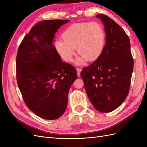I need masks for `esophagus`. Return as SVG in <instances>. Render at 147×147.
<instances>
[{"label": "esophagus", "instance_id": "obj_1", "mask_svg": "<svg viewBox=\"0 0 147 147\" xmlns=\"http://www.w3.org/2000/svg\"><path fill=\"white\" fill-rule=\"evenodd\" d=\"M81 69L79 68H77V75L78 77H80V73H81Z\"/></svg>", "mask_w": 147, "mask_h": 147}]
</instances>
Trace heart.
<instances>
[{
  "label": "heart",
  "instance_id": "heart-1",
  "mask_svg": "<svg viewBox=\"0 0 147 147\" xmlns=\"http://www.w3.org/2000/svg\"><path fill=\"white\" fill-rule=\"evenodd\" d=\"M63 39H57L55 48L65 62H71L77 50L78 55L75 63L82 65L87 61H94L103 52L105 44V30L97 22H86L71 25L63 34Z\"/></svg>",
  "mask_w": 147,
  "mask_h": 147
}]
</instances>
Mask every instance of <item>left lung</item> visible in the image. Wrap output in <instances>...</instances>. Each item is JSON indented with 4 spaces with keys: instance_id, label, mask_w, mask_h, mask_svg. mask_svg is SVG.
I'll use <instances>...</instances> for the list:
<instances>
[{
    "instance_id": "8db88e82",
    "label": "left lung",
    "mask_w": 147,
    "mask_h": 147,
    "mask_svg": "<svg viewBox=\"0 0 147 147\" xmlns=\"http://www.w3.org/2000/svg\"><path fill=\"white\" fill-rule=\"evenodd\" d=\"M105 28L106 43L98 59L83 69L81 76L94 107L110 112L125 100L129 90L134 61L127 35L109 16L97 15Z\"/></svg>"
}]
</instances>
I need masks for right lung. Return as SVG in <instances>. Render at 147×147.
<instances>
[{"label":"right lung","instance_id":"1","mask_svg":"<svg viewBox=\"0 0 147 147\" xmlns=\"http://www.w3.org/2000/svg\"><path fill=\"white\" fill-rule=\"evenodd\" d=\"M69 20L38 22L24 37L16 56L18 85L28 107L45 119L65 112L70 88L77 78L74 67L61 61L53 45L55 33Z\"/></svg>","mask_w":147,"mask_h":147}]
</instances>
